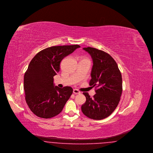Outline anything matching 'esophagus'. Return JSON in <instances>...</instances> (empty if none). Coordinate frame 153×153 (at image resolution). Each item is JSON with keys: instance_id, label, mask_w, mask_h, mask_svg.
<instances>
[{"instance_id": "34e87169", "label": "esophagus", "mask_w": 153, "mask_h": 153, "mask_svg": "<svg viewBox=\"0 0 153 153\" xmlns=\"http://www.w3.org/2000/svg\"><path fill=\"white\" fill-rule=\"evenodd\" d=\"M73 93L74 94H80V91H79V90H77V89H74L73 90Z\"/></svg>"}]
</instances>
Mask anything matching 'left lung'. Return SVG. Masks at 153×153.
<instances>
[{"mask_svg": "<svg viewBox=\"0 0 153 153\" xmlns=\"http://www.w3.org/2000/svg\"><path fill=\"white\" fill-rule=\"evenodd\" d=\"M92 57L93 66L90 85L95 87L96 94L91 98L84 92L86 101L81 110L87 117L102 120L117 108L123 91L121 73L114 59L107 53L93 47L83 48Z\"/></svg>", "mask_w": 153, "mask_h": 153, "instance_id": "8db88e82", "label": "left lung"}]
</instances>
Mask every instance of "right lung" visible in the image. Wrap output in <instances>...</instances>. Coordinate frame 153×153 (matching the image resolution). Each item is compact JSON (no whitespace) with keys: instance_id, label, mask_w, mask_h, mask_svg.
I'll list each match as a JSON object with an SVG mask.
<instances>
[{"instance_id":"1","label":"right lung","mask_w":153,"mask_h":153,"mask_svg":"<svg viewBox=\"0 0 153 153\" xmlns=\"http://www.w3.org/2000/svg\"><path fill=\"white\" fill-rule=\"evenodd\" d=\"M79 45L48 47L33 58L25 72L24 88L28 107L37 117L50 118L59 114L73 93L71 87L55 86L54 76L60 63Z\"/></svg>"}]
</instances>
